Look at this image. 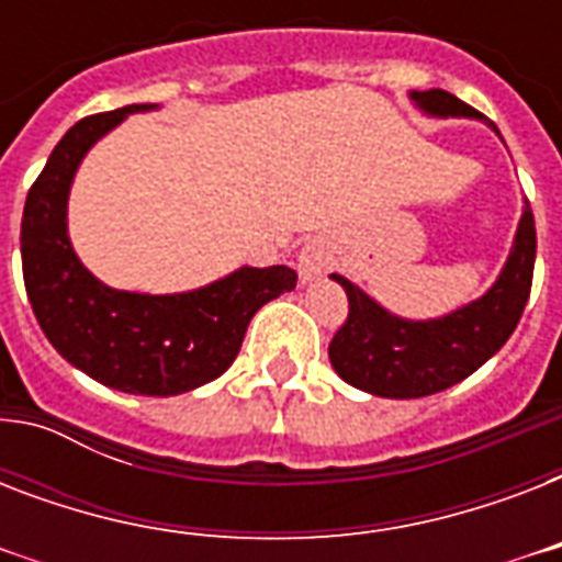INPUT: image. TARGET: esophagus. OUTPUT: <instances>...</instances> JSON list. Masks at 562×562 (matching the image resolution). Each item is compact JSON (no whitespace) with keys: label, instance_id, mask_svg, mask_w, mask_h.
I'll use <instances>...</instances> for the list:
<instances>
[{"label":"esophagus","instance_id":"obj_1","mask_svg":"<svg viewBox=\"0 0 562 562\" xmlns=\"http://www.w3.org/2000/svg\"><path fill=\"white\" fill-rule=\"evenodd\" d=\"M329 265H333V245L321 236L306 241L303 250L297 254V271L303 282H312L317 280V277H324Z\"/></svg>","mask_w":562,"mask_h":562}]
</instances>
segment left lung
Listing matches in <instances>:
<instances>
[{
    "instance_id": "8db88e82",
    "label": "left lung",
    "mask_w": 562,
    "mask_h": 562,
    "mask_svg": "<svg viewBox=\"0 0 562 562\" xmlns=\"http://www.w3.org/2000/svg\"><path fill=\"white\" fill-rule=\"evenodd\" d=\"M408 99L426 116L435 119H484L446 90H411ZM487 122V119H484ZM498 134V127L487 122ZM502 139V134H498ZM537 227L531 203L525 201L514 245L496 282L479 300L454 308L443 317L408 321L375 303L341 273L333 280L347 291L350 315L329 344V361L344 382L384 400H419L431 396L496 356L514 335L531 294Z\"/></svg>"
}]
</instances>
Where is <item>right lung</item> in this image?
<instances>
[{
    "mask_svg": "<svg viewBox=\"0 0 562 562\" xmlns=\"http://www.w3.org/2000/svg\"><path fill=\"white\" fill-rule=\"evenodd\" d=\"M148 110L157 104L87 116L55 145L22 210V277L40 329L72 368L113 391L178 396L236 361L250 317L294 289L297 273L241 265L203 289L139 294L110 289L83 268L66 224L75 171L101 136Z\"/></svg>",
    "mask_w": 562,
    "mask_h": 562,
    "instance_id": "right-lung-1",
    "label": "right lung"
}]
</instances>
